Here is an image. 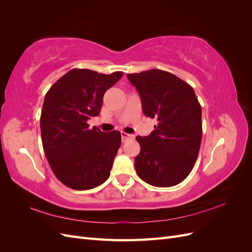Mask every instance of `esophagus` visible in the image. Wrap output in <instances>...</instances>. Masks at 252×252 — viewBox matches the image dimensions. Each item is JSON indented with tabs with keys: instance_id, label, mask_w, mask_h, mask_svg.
Segmentation results:
<instances>
[{
	"instance_id": "34e87169",
	"label": "esophagus",
	"mask_w": 252,
	"mask_h": 252,
	"mask_svg": "<svg viewBox=\"0 0 252 252\" xmlns=\"http://www.w3.org/2000/svg\"><path fill=\"white\" fill-rule=\"evenodd\" d=\"M121 138H122V142H126V141H128V140L132 139L133 135L128 134V133H126V132L122 131V132H121Z\"/></svg>"
}]
</instances>
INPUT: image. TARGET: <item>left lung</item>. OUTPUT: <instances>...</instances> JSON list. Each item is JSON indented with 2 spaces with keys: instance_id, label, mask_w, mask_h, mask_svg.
I'll return each instance as SVG.
<instances>
[{
  "instance_id": "left-lung-1",
  "label": "left lung",
  "mask_w": 252,
  "mask_h": 252,
  "mask_svg": "<svg viewBox=\"0 0 252 252\" xmlns=\"http://www.w3.org/2000/svg\"><path fill=\"white\" fill-rule=\"evenodd\" d=\"M138 90L146 117L156 119L155 130L136 136L141 146L135 171L148 184L171 187L191 172L202 141V108L193 88L159 69L128 73Z\"/></svg>"
}]
</instances>
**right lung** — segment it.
I'll use <instances>...</instances> for the list:
<instances>
[{
  "label": "right lung",
  "instance_id": "right-lung-1",
  "mask_svg": "<svg viewBox=\"0 0 252 252\" xmlns=\"http://www.w3.org/2000/svg\"><path fill=\"white\" fill-rule=\"evenodd\" d=\"M122 75L74 68L45 95L40 121L43 148L53 173L67 187L93 189L109 178L121 133L89 128L87 121L100 114L104 94Z\"/></svg>",
  "mask_w": 252,
  "mask_h": 252
}]
</instances>
